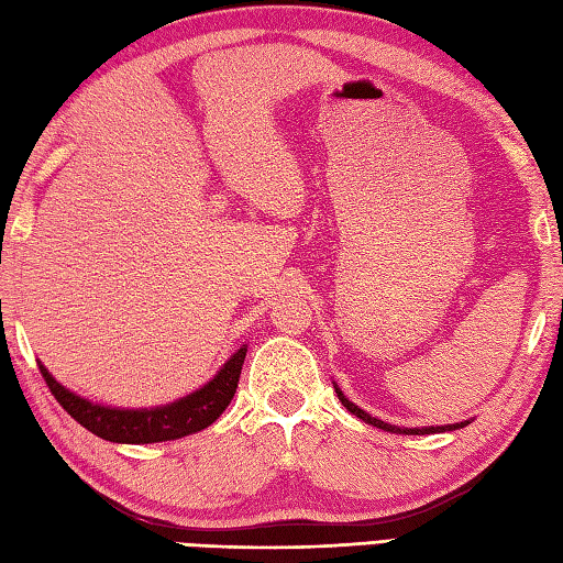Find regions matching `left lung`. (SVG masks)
Masks as SVG:
<instances>
[{
	"label": "left lung",
	"instance_id": "1",
	"mask_svg": "<svg viewBox=\"0 0 563 563\" xmlns=\"http://www.w3.org/2000/svg\"><path fill=\"white\" fill-rule=\"evenodd\" d=\"M333 389H336L341 404H343L345 409H349L353 416L363 418V421H365V423H369V426L387 430V433H399V435H430V433H445V430H457V428H464V426H470V423H472V421H460V423H448V426H423V428H404V426H394V423L382 421V418H377V416H369L365 409H361V406H355V404H353V401H351L349 397H345V394L341 391V387L336 385V382H333Z\"/></svg>",
	"mask_w": 563,
	"mask_h": 563
}]
</instances>
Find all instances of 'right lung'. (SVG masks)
<instances>
[{
	"label": "right lung",
	"instance_id": "obj_1",
	"mask_svg": "<svg viewBox=\"0 0 563 563\" xmlns=\"http://www.w3.org/2000/svg\"><path fill=\"white\" fill-rule=\"evenodd\" d=\"M246 357V345L236 349L227 357V363L218 369L210 382L200 389L186 394L172 404L150 406V409H121V406H103L93 404L87 397L69 391L65 385L47 373V367L38 363L47 387L55 394L59 406L81 423L93 435L111 442H123V445H147V442H164L194 435L198 430L212 426L222 411L230 406L242 365Z\"/></svg>",
	"mask_w": 563,
	"mask_h": 563
}]
</instances>
